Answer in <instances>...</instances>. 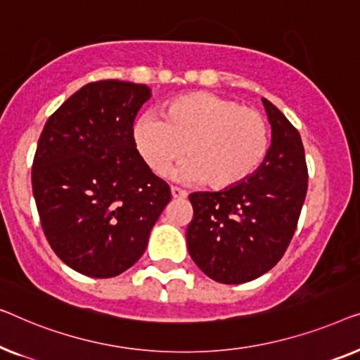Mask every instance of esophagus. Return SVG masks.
<instances>
[{
	"label": "esophagus",
	"mask_w": 360,
	"mask_h": 360,
	"mask_svg": "<svg viewBox=\"0 0 360 360\" xmlns=\"http://www.w3.org/2000/svg\"><path fill=\"white\" fill-rule=\"evenodd\" d=\"M171 195H173L174 199H184V197L187 195V192H186V191H182V189H179V187L173 186V187H171Z\"/></svg>",
	"instance_id": "34e87169"
}]
</instances>
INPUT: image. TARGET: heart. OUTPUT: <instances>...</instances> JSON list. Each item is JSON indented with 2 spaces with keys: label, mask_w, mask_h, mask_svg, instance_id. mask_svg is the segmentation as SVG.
<instances>
[{
  "label": "heart",
  "mask_w": 360,
  "mask_h": 360,
  "mask_svg": "<svg viewBox=\"0 0 360 360\" xmlns=\"http://www.w3.org/2000/svg\"><path fill=\"white\" fill-rule=\"evenodd\" d=\"M134 145L155 174L165 176L186 155L178 178L221 191L259 168L269 150V124L236 101L195 91L166 103L161 119L151 114L136 119Z\"/></svg>",
  "instance_id": "obj_1"
}]
</instances>
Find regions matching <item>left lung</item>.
Masks as SVG:
<instances>
[{"instance_id":"8db88e82","label":"left lung","mask_w":360,"mask_h":360,"mask_svg":"<svg viewBox=\"0 0 360 360\" xmlns=\"http://www.w3.org/2000/svg\"><path fill=\"white\" fill-rule=\"evenodd\" d=\"M272 145L255 174L220 192H192L187 250L210 279L243 283L266 274L287 251L308 189L302 136L271 101L262 99Z\"/></svg>"}]
</instances>
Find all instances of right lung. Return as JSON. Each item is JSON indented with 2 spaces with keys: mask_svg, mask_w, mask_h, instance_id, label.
I'll return each mask as SVG.
<instances>
[{
  "mask_svg": "<svg viewBox=\"0 0 360 360\" xmlns=\"http://www.w3.org/2000/svg\"><path fill=\"white\" fill-rule=\"evenodd\" d=\"M151 89L101 79L50 115L32 163L40 225L60 259L108 279L127 271L148 245L171 191L134 145V120Z\"/></svg>",
  "mask_w": 360,
  "mask_h": 360,
  "instance_id": "obj_1",
  "label": "right lung"
}]
</instances>
